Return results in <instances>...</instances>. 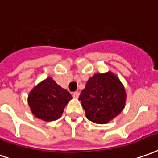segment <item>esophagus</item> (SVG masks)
<instances>
[{
    "label": "esophagus",
    "instance_id": "1",
    "mask_svg": "<svg viewBox=\"0 0 158 158\" xmlns=\"http://www.w3.org/2000/svg\"><path fill=\"white\" fill-rule=\"evenodd\" d=\"M72 95H73V97L74 98H78L79 97V91H74V92L72 93Z\"/></svg>",
    "mask_w": 158,
    "mask_h": 158
}]
</instances>
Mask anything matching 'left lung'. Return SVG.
Instances as JSON below:
<instances>
[{
    "label": "left lung",
    "mask_w": 158,
    "mask_h": 158,
    "mask_svg": "<svg viewBox=\"0 0 158 158\" xmlns=\"http://www.w3.org/2000/svg\"><path fill=\"white\" fill-rule=\"evenodd\" d=\"M126 91L122 84L112 73H96L89 79L81 91V101L88 120L105 124L117 116L125 107Z\"/></svg>",
    "instance_id": "1"
}]
</instances>
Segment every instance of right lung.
I'll return each instance as SVG.
<instances>
[{
	"label": "right lung",
	"mask_w": 158,
	"mask_h": 158,
	"mask_svg": "<svg viewBox=\"0 0 158 158\" xmlns=\"http://www.w3.org/2000/svg\"><path fill=\"white\" fill-rule=\"evenodd\" d=\"M71 99L68 90L58 85L52 78H47L30 92L28 103L36 117L52 121L61 116L64 108Z\"/></svg>",
	"instance_id": "1"
}]
</instances>
